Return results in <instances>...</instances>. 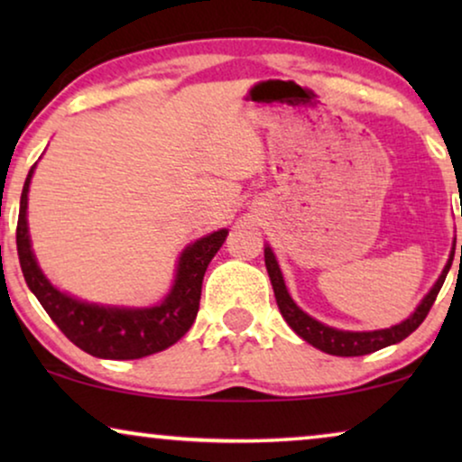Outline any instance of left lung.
<instances>
[{
	"mask_svg": "<svg viewBox=\"0 0 462 462\" xmlns=\"http://www.w3.org/2000/svg\"><path fill=\"white\" fill-rule=\"evenodd\" d=\"M454 248H457V237H454L452 244V252L450 258H448L444 271L438 277V282L433 283V288L429 290L425 299L419 302V307L410 313V318H406L400 324L391 326V328H383V330H370V332H351V330H338V328L326 326L318 321L311 315L302 311V309L296 305L290 296L286 282H283L282 269L277 264V258L271 250V245H264V264H267V273L271 277V286H273L275 292V300L277 307H280V313L283 315V319L288 321V326L299 334L302 340H307L309 345H313L315 349L330 353V356H338V357H357V356H368V353H374L378 349H384V346L402 343L403 338L410 337L416 328L422 324V319L427 318L429 309L433 307L435 299H438L441 286H444V280L448 275V271L452 267L454 261ZM460 261H462V245H460Z\"/></svg>",
	"mask_w": 462,
	"mask_h": 462,
	"instance_id": "8db88e82",
	"label": "left lung"
}]
</instances>
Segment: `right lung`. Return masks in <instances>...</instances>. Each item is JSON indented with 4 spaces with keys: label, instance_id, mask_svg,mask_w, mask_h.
Masks as SVG:
<instances>
[{
    "label": "right lung",
    "instance_id": "1",
    "mask_svg": "<svg viewBox=\"0 0 462 462\" xmlns=\"http://www.w3.org/2000/svg\"><path fill=\"white\" fill-rule=\"evenodd\" d=\"M37 166V163H35ZM35 166L29 170L21 193L16 248L24 282L60 332L81 351L100 359H141L168 349L185 337L199 311L201 282L208 264L226 239V229L208 233L180 252L174 283L153 307H116L81 300L60 292L43 275L31 248L27 204Z\"/></svg>",
    "mask_w": 462,
    "mask_h": 462
}]
</instances>
